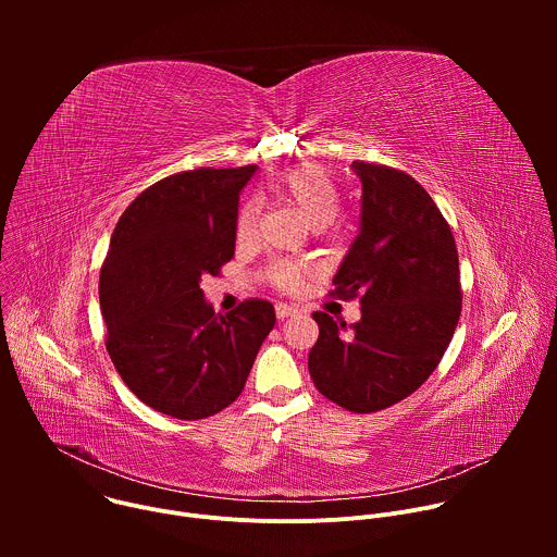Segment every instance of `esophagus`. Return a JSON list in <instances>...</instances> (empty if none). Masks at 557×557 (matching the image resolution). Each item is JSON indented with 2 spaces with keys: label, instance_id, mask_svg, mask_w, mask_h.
Wrapping results in <instances>:
<instances>
[{
  "label": "esophagus",
  "instance_id": "obj_1",
  "mask_svg": "<svg viewBox=\"0 0 557 557\" xmlns=\"http://www.w3.org/2000/svg\"><path fill=\"white\" fill-rule=\"evenodd\" d=\"M299 310L295 306H288V304H277L275 306V314L277 320H286V317H295Z\"/></svg>",
  "mask_w": 557,
  "mask_h": 557
}]
</instances>
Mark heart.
I'll return each instance as SVG.
<instances>
[{
	"label": "heart",
	"instance_id": "obj_1",
	"mask_svg": "<svg viewBox=\"0 0 557 557\" xmlns=\"http://www.w3.org/2000/svg\"><path fill=\"white\" fill-rule=\"evenodd\" d=\"M273 191L282 202L293 207L312 228H322L331 224L337 218L342 207V196L331 174L324 168L312 165V163L284 170L275 178ZM258 218H260L258 202L247 200L235 218L237 243L251 240L256 235ZM264 277L273 288L282 293H297L304 284L306 269L288 260H277L267 267Z\"/></svg>",
	"mask_w": 557,
	"mask_h": 557
}]
</instances>
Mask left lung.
Returning <instances> with one entry per match:
<instances>
[{
    "label": "left lung",
    "mask_w": 557,
    "mask_h": 557,
    "mask_svg": "<svg viewBox=\"0 0 557 557\" xmlns=\"http://www.w3.org/2000/svg\"><path fill=\"white\" fill-rule=\"evenodd\" d=\"M361 181V231L331 295L361 301L346 326L312 312L320 337L308 372L326 399L357 414L404 401L436 370L462 308L458 251L432 196L406 172L352 163Z\"/></svg>",
    "instance_id": "8db88e82"
}]
</instances>
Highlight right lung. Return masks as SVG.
<instances>
[{
	"label": "right lung",
	"mask_w": 557,
	"mask_h": 557,
	"mask_svg": "<svg viewBox=\"0 0 557 557\" xmlns=\"http://www.w3.org/2000/svg\"><path fill=\"white\" fill-rule=\"evenodd\" d=\"M253 172L172 174L116 222L99 277L106 348L125 385L156 412L181 421L222 412L245 389L275 326L271 301L251 297L222 317L200 288L233 258L237 198Z\"/></svg>",
	"instance_id": "1"
}]
</instances>
